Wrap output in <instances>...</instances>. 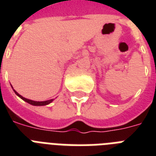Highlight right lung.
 <instances>
[{"label": "right lung", "mask_w": 156, "mask_h": 156, "mask_svg": "<svg viewBox=\"0 0 156 156\" xmlns=\"http://www.w3.org/2000/svg\"><path fill=\"white\" fill-rule=\"evenodd\" d=\"M13 91L15 92V94L18 96H19V97L22 99V100H23L24 101H26V102H27L28 104H31V105H35V106H43V105H47V104H50L51 102H52L53 101L54 99H52V100H47V101H33V100H28V99H26V98L23 97L22 95H20L19 94H18L17 91H16L15 90H13Z\"/></svg>", "instance_id": "1"}]
</instances>
